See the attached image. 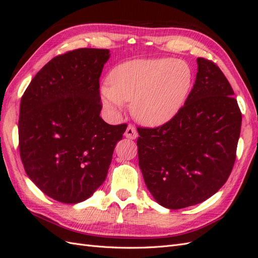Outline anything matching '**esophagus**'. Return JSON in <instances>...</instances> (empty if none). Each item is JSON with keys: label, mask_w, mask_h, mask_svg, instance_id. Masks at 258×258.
Here are the masks:
<instances>
[{"label": "esophagus", "mask_w": 258, "mask_h": 258, "mask_svg": "<svg viewBox=\"0 0 258 258\" xmlns=\"http://www.w3.org/2000/svg\"><path fill=\"white\" fill-rule=\"evenodd\" d=\"M124 137L130 140H136L138 138V132L136 128L134 126H131V124H129L126 129V132H124Z\"/></svg>", "instance_id": "1"}]
</instances>
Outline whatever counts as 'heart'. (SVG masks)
<instances>
[{
	"label": "heart",
	"instance_id": "1",
	"mask_svg": "<svg viewBox=\"0 0 258 258\" xmlns=\"http://www.w3.org/2000/svg\"><path fill=\"white\" fill-rule=\"evenodd\" d=\"M110 86L100 90L104 105L119 111L132 103L135 118L146 127H161L182 110L192 86L188 64L169 58L137 59L113 69Z\"/></svg>",
	"mask_w": 258,
	"mask_h": 258
}]
</instances>
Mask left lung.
Wrapping results in <instances>:
<instances>
[{"mask_svg": "<svg viewBox=\"0 0 258 258\" xmlns=\"http://www.w3.org/2000/svg\"><path fill=\"white\" fill-rule=\"evenodd\" d=\"M194 87L176 117L138 128L139 167L157 204H201L220 190L236 160L242 116L229 82L212 61L197 59Z\"/></svg>", "mask_w": 258, "mask_h": 258, "instance_id": "obj_1", "label": "left lung"}]
</instances>
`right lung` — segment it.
<instances>
[{
	"label": "right lung",
	"instance_id": "1",
	"mask_svg": "<svg viewBox=\"0 0 258 258\" xmlns=\"http://www.w3.org/2000/svg\"><path fill=\"white\" fill-rule=\"evenodd\" d=\"M108 49L54 57L33 77L20 102L18 134L26 173L48 197L76 205L105 181L127 124L100 117L99 79Z\"/></svg>",
	"mask_w": 258,
	"mask_h": 258
}]
</instances>
